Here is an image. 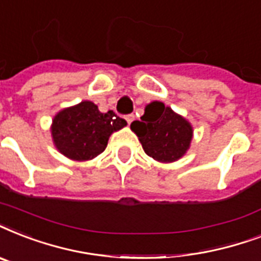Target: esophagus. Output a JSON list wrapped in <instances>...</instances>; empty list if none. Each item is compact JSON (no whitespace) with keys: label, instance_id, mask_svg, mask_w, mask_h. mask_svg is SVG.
I'll use <instances>...</instances> for the list:
<instances>
[{"label":"esophagus","instance_id":"esophagus-1","mask_svg":"<svg viewBox=\"0 0 261 261\" xmlns=\"http://www.w3.org/2000/svg\"><path fill=\"white\" fill-rule=\"evenodd\" d=\"M124 119H126L127 123H128V124H130V123L133 122V120H134V114H128V115H126V116H124Z\"/></svg>","mask_w":261,"mask_h":261}]
</instances>
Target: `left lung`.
<instances>
[{"instance_id":"obj_1","label":"left lung","mask_w":261,"mask_h":261,"mask_svg":"<svg viewBox=\"0 0 261 261\" xmlns=\"http://www.w3.org/2000/svg\"><path fill=\"white\" fill-rule=\"evenodd\" d=\"M143 150L161 163H173L184 155L192 139V127L163 102L153 101L145 108L141 120L131 123Z\"/></svg>"}]
</instances>
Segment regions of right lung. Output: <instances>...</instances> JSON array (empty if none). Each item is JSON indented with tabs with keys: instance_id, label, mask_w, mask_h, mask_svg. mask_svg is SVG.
Returning <instances> with one entry per match:
<instances>
[{
	"instance_id": "add662e5",
	"label": "right lung",
	"mask_w": 261,
	"mask_h": 261,
	"mask_svg": "<svg viewBox=\"0 0 261 261\" xmlns=\"http://www.w3.org/2000/svg\"><path fill=\"white\" fill-rule=\"evenodd\" d=\"M126 124V120L114 111L102 114L92 101H83L55 116L51 134L55 146L63 155L85 161L102 153L110 135Z\"/></svg>"
}]
</instances>
